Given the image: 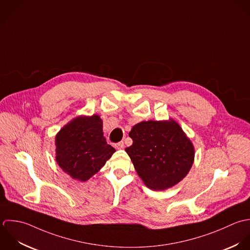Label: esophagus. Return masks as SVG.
<instances>
[{"instance_id":"34e87169","label":"esophagus","mask_w":250,"mask_h":250,"mask_svg":"<svg viewBox=\"0 0 250 250\" xmlns=\"http://www.w3.org/2000/svg\"><path fill=\"white\" fill-rule=\"evenodd\" d=\"M114 146H115V148H117V149H122V148H124V143H123V142H120V143H118V144H115Z\"/></svg>"}]
</instances>
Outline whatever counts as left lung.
Wrapping results in <instances>:
<instances>
[{
	"label": "left lung",
	"instance_id": "obj_1",
	"mask_svg": "<svg viewBox=\"0 0 250 250\" xmlns=\"http://www.w3.org/2000/svg\"><path fill=\"white\" fill-rule=\"evenodd\" d=\"M129 137L133 145L125 151L146 186L152 190L174 186L194 163V146L172 118L142 121L133 126Z\"/></svg>",
	"mask_w": 250,
	"mask_h": 250
}]
</instances>
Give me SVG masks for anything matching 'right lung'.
<instances>
[{
	"label": "right lung",
	"instance_id": "obj_1",
	"mask_svg": "<svg viewBox=\"0 0 250 250\" xmlns=\"http://www.w3.org/2000/svg\"><path fill=\"white\" fill-rule=\"evenodd\" d=\"M56 162L72 178L86 181L115 152L103 133L98 114L80 115L68 122L55 137Z\"/></svg>",
	"mask_w": 250,
	"mask_h": 250
}]
</instances>
